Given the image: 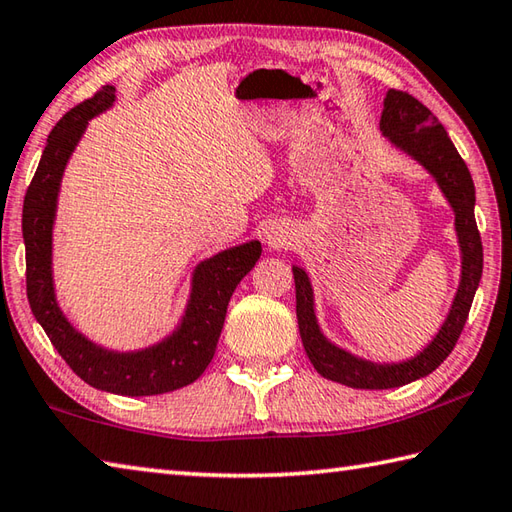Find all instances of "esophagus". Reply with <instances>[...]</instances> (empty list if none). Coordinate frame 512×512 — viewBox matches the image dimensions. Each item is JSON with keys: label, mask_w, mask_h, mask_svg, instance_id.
Returning <instances> with one entry per match:
<instances>
[{"label": "esophagus", "mask_w": 512, "mask_h": 512, "mask_svg": "<svg viewBox=\"0 0 512 512\" xmlns=\"http://www.w3.org/2000/svg\"><path fill=\"white\" fill-rule=\"evenodd\" d=\"M279 242V239H275V237H270V244H277Z\"/></svg>", "instance_id": "1"}]
</instances>
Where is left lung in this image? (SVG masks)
I'll list each match as a JSON object with an SVG mask.
<instances>
[{
	"label": "left lung",
	"instance_id": "left-lung-1",
	"mask_svg": "<svg viewBox=\"0 0 512 512\" xmlns=\"http://www.w3.org/2000/svg\"><path fill=\"white\" fill-rule=\"evenodd\" d=\"M382 133L413 155L419 164H424L437 184L442 186L450 206L455 210V226L462 244V284L455 295L453 308L437 337L430 342L424 353L408 359L402 364H370L364 359L348 355L346 350L337 348L319 333L313 310V290L302 268H293L295 275V297H297V324L302 344L310 362L322 377L330 382L344 384L350 388H395L426 377L453 353L459 335L473 304L475 290L482 279L484 268V248L475 222V184L468 173V166L457 153L455 144L450 142L444 126L437 117L419 102L417 97L404 93V90L390 88L384 99V113L379 122Z\"/></svg>",
	"mask_w": 512,
	"mask_h": 512
}]
</instances>
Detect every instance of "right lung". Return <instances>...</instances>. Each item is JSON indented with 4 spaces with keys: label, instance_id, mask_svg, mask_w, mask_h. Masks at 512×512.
<instances>
[{
    "label": "right lung",
    "instance_id": "add662e5",
    "mask_svg": "<svg viewBox=\"0 0 512 512\" xmlns=\"http://www.w3.org/2000/svg\"><path fill=\"white\" fill-rule=\"evenodd\" d=\"M113 99V86L99 88L93 97L70 108L50 130L44 155L24 197L26 295L30 310L46 330L50 344L86 384L128 397L162 395L193 384L204 373L217 350L230 297L262 255V246L250 242L224 250L199 264L184 322L162 344L139 353H108L79 335L55 302L53 275H50V233H53L59 179L68 157L82 137L88 119L106 110Z\"/></svg>",
    "mask_w": 512,
    "mask_h": 512
}]
</instances>
